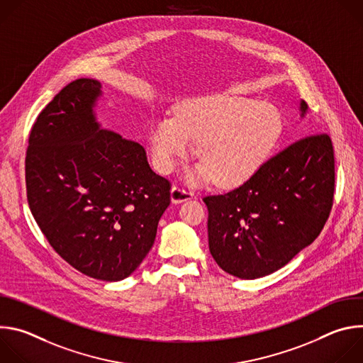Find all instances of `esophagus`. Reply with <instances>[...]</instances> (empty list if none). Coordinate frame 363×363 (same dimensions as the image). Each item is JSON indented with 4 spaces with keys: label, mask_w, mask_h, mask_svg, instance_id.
Returning <instances> with one entry per match:
<instances>
[{
    "label": "esophagus",
    "mask_w": 363,
    "mask_h": 363,
    "mask_svg": "<svg viewBox=\"0 0 363 363\" xmlns=\"http://www.w3.org/2000/svg\"><path fill=\"white\" fill-rule=\"evenodd\" d=\"M192 192L179 186V185H174L172 189H171V201L174 203H179V202H184V201H188L192 198Z\"/></svg>",
    "instance_id": "esophagus-1"
}]
</instances>
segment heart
<instances>
[{
    "instance_id": "obj_1",
    "label": "heart",
    "mask_w": 363,
    "mask_h": 363,
    "mask_svg": "<svg viewBox=\"0 0 363 363\" xmlns=\"http://www.w3.org/2000/svg\"><path fill=\"white\" fill-rule=\"evenodd\" d=\"M283 130L280 112L258 99L206 94L184 101L177 118L155 121L149 130L153 162L171 174L186 160L192 140L202 162L188 179L235 186L251 178L267 160Z\"/></svg>"
}]
</instances>
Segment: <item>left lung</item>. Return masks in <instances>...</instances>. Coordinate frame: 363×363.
Listing matches in <instances>:
<instances>
[{
  "instance_id": "obj_1",
  "label": "left lung",
  "mask_w": 363,
  "mask_h": 363,
  "mask_svg": "<svg viewBox=\"0 0 363 363\" xmlns=\"http://www.w3.org/2000/svg\"><path fill=\"white\" fill-rule=\"evenodd\" d=\"M301 118L307 113L300 101ZM335 192L333 145L308 135L264 162L241 186L205 196L208 244L228 274L252 280L284 267L323 230Z\"/></svg>"
}]
</instances>
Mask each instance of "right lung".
<instances>
[{
  "label": "right lung",
  "mask_w": 363,
  "mask_h": 363,
  "mask_svg": "<svg viewBox=\"0 0 363 363\" xmlns=\"http://www.w3.org/2000/svg\"><path fill=\"white\" fill-rule=\"evenodd\" d=\"M101 84L63 87L31 128L26 185L31 214L50 245L80 273L119 281L142 263L171 203L142 145L101 129Z\"/></svg>",
  "instance_id": "obj_1"
}]
</instances>
